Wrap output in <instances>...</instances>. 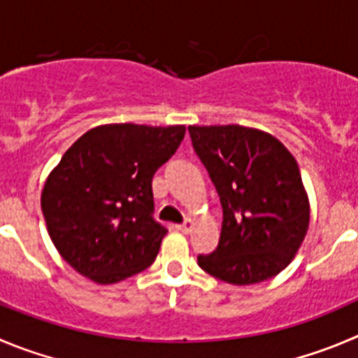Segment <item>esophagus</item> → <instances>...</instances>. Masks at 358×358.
Wrapping results in <instances>:
<instances>
[{
  "mask_svg": "<svg viewBox=\"0 0 358 358\" xmlns=\"http://www.w3.org/2000/svg\"><path fill=\"white\" fill-rule=\"evenodd\" d=\"M192 228H194V220H185V222H183V224H178L176 226V229H178V231H182V233H190L192 231Z\"/></svg>",
  "mask_w": 358,
  "mask_h": 358,
  "instance_id": "obj_1",
  "label": "esophagus"
}]
</instances>
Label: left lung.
<instances>
[{
    "label": "left lung",
    "instance_id": "obj_1",
    "mask_svg": "<svg viewBox=\"0 0 358 358\" xmlns=\"http://www.w3.org/2000/svg\"><path fill=\"white\" fill-rule=\"evenodd\" d=\"M220 206L219 245L198 265L235 286L272 279L295 258L309 228L299 164L279 139L242 125L189 127Z\"/></svg>",
    "mask_w": 358,
    "mask_h": 358
}]
</instances>
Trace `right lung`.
<instances>
[{
	"label": "right lung",
	"instance_id": "right-lung-1",
	"mask_svg": "<svg viewBox=\"0 0 358 358\" xmlns=\"http://www.w3.org/2000/svg\"><path fill=\"white\" fill-rule=\"evenodd\" d=\"M183 125H100L45 180L42 212L62 258L99 285L148 268L168 229L153 219L152 178L178 150Z\"/></svg>",
	"mask_w": 358,
	"mask_h": 358
}]
</instances>
